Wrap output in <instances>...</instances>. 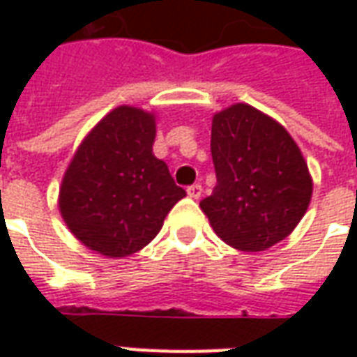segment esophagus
I'll list each match as a JSON object with an SVG mask.
<instances>
[{
  "mask_svg": "<svg viewBox=\"0 0 357 357\" xmlns=\"http://www.w3.org/2000/svg\"><path fill=\"white\" fill-rule=\"evenodd\" d=\"M187 195L191 197V199H199L202 195V185L201 183H193V185L187 187Z\"/></svg>",
  "mask_w": 357,
  "mask_h": 357,
  "instance_id": "1",
  "label": "esophagus"
}]
</instances>
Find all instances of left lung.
<instances>
[{
  "instance_id": "8db88e82",
  "label": "left lung",
  "mask_w": 357,
  "mask_h": 357,
  "mask_svg": "<svg viewBox=\"0 0 357 357\" xmlns=\"http://www.w3.org/2000/svg\"><path fill=\"white\" fill-rule=\"evenodd\" d=\"M216 187L201 208L227 245L258 252L283 241L306 214L312 178L283 126L239 102L212 120Z\"/></svg>"
}]
</instances>
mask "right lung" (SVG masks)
I'll list each match as a JSON object with an SVG mask.
<instances>
[{
  "mask_svg": "<svg viewBox=\"0 0 357 357\" xmlns=\"http://www.w3.org/2000/svg\"><path fill=\"white\" fill-rule=\"evenodd\" d=\"M155 116L118 107L84 139L61 187V214L76 239L122 258L155 239L172 206L185 197L153 155Z\"/></svg>",
  "mask_w": 357,
  "mask_h": 357,
  "instance_id": "obj_1",
  "label": "right lung"
}]
</instances>
